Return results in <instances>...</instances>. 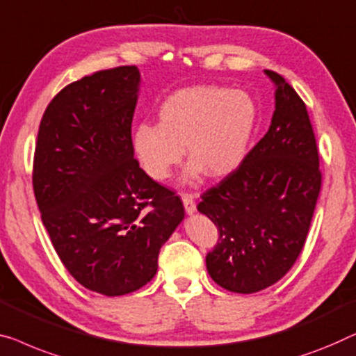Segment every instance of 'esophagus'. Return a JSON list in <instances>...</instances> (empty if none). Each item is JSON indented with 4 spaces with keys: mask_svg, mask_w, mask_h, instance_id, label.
<instances>
[{
    "mask_svg": "<svg viewBox=\"0 0 356 356\" xmlns=\"http://www.w3.org/2000/svg\"><path fill=\"white\" fill-rule=\"evenodd\" d=\"M181 199H183V205H184V210H186V213H188V215H193V213L195 212V200H194V195L183 194Z\"/></svg>",
    "mask_w": 356,
    "mask_h": 356,
    "instance_id": "1",
    "label": "esophagus"
}]
</instances>
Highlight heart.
Here are the masks:
<instances>
[{
	"instance_id": "1",
	"label": "heart",
	"mask_w": 356,
	"mask_h": 356,
	"mask_svg": "<svg viewBox=\"0 0 356 356\" xmlns=\"http://www.w3.org/2000/svg\"><path fill=\"white\" fill-rule=\"evenodd\" d=\"M257 104L249 92L215 85L175 91L159 107V125L140 123L131 149L144 173L165 181L181 163L184 146L191 159L183 181L197 183L209 173L225 178L244 163L257 130Z\"/></svg>"
}]
</instances>
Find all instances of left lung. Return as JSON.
<instances>
[{
	"mask_svg": "<svg viewBox=\"0 0 356 356\" xmlns=\"http://www.w3.org/2000/svg\"><path fill=\"white\" fill-rule=\"evenodd\" d=\"M275 112L242 165L202 195L197 210L218 228L207 271L226 291L254 293L281 280L305 244L321 189L310 117L296 90L273 70Z\"/></svg>",
	"mask_w": 356,
	"mask_h": 356,
	"instance_id": "obj_1",
	"label": "left lung"
}]
</instances>
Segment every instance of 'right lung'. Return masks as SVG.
Here are the masks:
<instances>
[{
  "label": "right lung",
  "instance_id": "1",
  "mask_svg": "<svg viewBox=\"0 0 356 356\" xmlns=\"http://www.w3.org/2000/svg\"><path fill=\"white\" fill-rule=\"evenodd\" d=\"M140 86L135 65L74 81L46 107L35 147V199L54 250L81 286L107 297L152 280L184 218L181 199L133 154Z\"/></svg>",
  "mask_w": 356,
  "mask_h": 356
}]
</instances>
